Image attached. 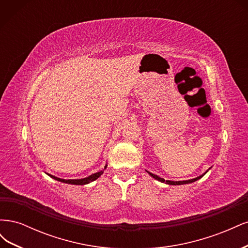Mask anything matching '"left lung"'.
Listing matches in <instances>:
<instances>
[{
	"instance_id": "1",
	"label": "left lung",
	"mask_w": 248,
	"mask_h": 248,
	"mask_svg": "<svg viewBox=\"0 0 248 248\" xmlns=\"http://www.w3.org/2000/svg\"><path fill=\"white\" fill-rule=\"evenodd\" d=\"M148 172H149V171H148ZM206 172H207V171H206ZM206 172H205V174H206ZM205 174H204V175H205ZM149 175L151 176V177H153L154 179L158 180V181H160V182H164V183H167V184H169V185H181V184H188V183H192V182L197 181V180L201 179L202 176H204V175H202V176L197 177V178H194V179L186 180V181H170V180H164V179H162V178H160V177H158V176H156V175L152 174V172H149Z\"/></svg>"
}]
</instances>
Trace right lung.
<instances>
[{
    "instance_id": "right-lung-1",
    "label": "right lung",
    "mask_w": 248,
    "mask_h": 248,
    "mask_svg": "<svg viewBox=\"0 0 248 248\" xmlns=\"http://www.w3.org/2000/svg\"><path fill=\"white\" fill-rule=\"evenodd\" d=\"M106 169H107V166H106V168H104V170H106ZM103 170H100V171H98V172H95V174H93V175H91V176H89V177H87V178H84V179H74V180H73V179L65 180V179L58 178V177H55V176L49 175V174H47V175H48L50 178L57 180V181L63 182V183L74 184V185H85V184H88V183H90V182L94 181V180H96L97 178H99V177L102 175Z\"/></svg>"
}]
</instances>
